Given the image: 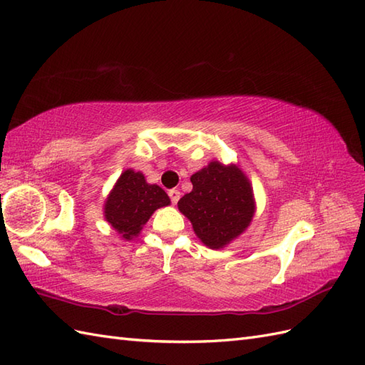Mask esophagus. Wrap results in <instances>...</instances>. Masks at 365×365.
Returning <instances> with one entry per match:
<instances>
[{"label":"esophagus","mask_w":365,"mask_h":365,"mask_svg":"<svg viewBox=\"0 0 365 365\" xmlns=\"http://www.w3.org/2000/svg\"><path fill=\"white\" fill-rule=\"evenodd\" d=\"M168 194H170V199H171V202H173L174 205H175L177 202H179V199H180V191H179V190H171Z\"/></svg>","instance_id":"obj_1"}]
</instances>
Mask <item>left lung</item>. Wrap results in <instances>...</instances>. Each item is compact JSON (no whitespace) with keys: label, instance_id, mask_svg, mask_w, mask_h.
Masks as SVG:
<instances>
[{"label":"left lung","instance_id":"left-lung-1","mask_svg":"<svg viewBox=\"0 0 365 365\" xmlns=\"http://www.w3.org/2000/svg\"><path fill=\"white\" fill-rule=\"evenodd\" d=\"M192 191L177 203L195 236L211 250L225 248L250 227L256 212L253 186L235 163L211 160L191 175Z\"/></svg>","mask_w":365,"mask_h":365}]
</instances>
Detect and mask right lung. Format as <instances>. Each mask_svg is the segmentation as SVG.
I'll return each instance as SVG.
<instances>
[{"instance_id": "right-lung-1", "label": "right lung", "mask_w": 365, "mask_h": 365, "mask_svg": "<svg viewBox=\"0 0 365 365\" xmlns=\"http://www.w3.org/2000/svg\"><path fill=\"white\" fill-rule=\"evenodd\" d=\"M171 203L155 183H148L143 173L128 168L120 174L103 205V216L123 240H133L158 208Z\"/></svg>"}]
</instances>
